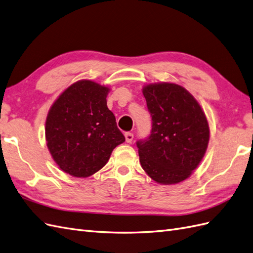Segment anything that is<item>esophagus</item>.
I'll return each instance as SVG.
<instances>
[{"mask_svg": "<svg viewBox=\"0 0 253 253\" xmlns=\"http://www.w3.org/2000/svg\"><path fill=\"white\" fill-rule=\"evenodd\" d=\"M125 139L127 143H130V142L133 140V133L131 132H125Z\"/></svg>", "mask_w": 253, "mask_h": 253, "instance_id": "esophagus-1", "label": "esophagus"}]
</instances>
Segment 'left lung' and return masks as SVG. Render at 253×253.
Masks as SVG:
<instances>
[{"label": "left lung", "mask_w": 253, "mask_h": 253, "mask_svg": "<svg viewBox=\"0 0 253 253\" xmlns=\"http://www.w3.org/2000/svg\"><path fill=\"white\" fill-rule=\"evenodd\" d=\"M151 134L137 141L140 164L152 179L170 185L191 175L204 157L210 127L202 108L183 86L155 83L143 88Z\"/></svg>", "instance_id": "1"}]
</instances>
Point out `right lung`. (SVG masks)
<instances>
[{
  "instance_id": "1",
  "label": "right lung",
  "mask_w": 253,
  "mask_h": 253,
  "mask_svg": "<svg viewBox=\"0 0 253 253\" xmlns=\"http://www.w3.org/2000/svg\"><path fill=\"white\" fill-rule=\"evenodd\" d=\"M108 93L106 86L81 80L65 89L51 107L46 121L47 146L65 173L75 177L92 175L125 141L107 107Z\"/></svg>"
}]
</instances>
